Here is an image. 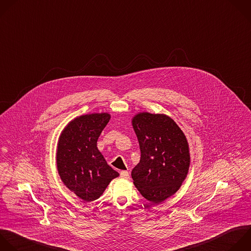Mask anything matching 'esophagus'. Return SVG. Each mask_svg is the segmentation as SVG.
<instances>
[{
	"label": "esophagus",
	"mask_w": 251,
	"mask_h": 251,
	"mask_svg": "<svg viewBox=\"0 0 251 251\" xmlns=\"http://www.w3.org/2000/svg\"><path fill=\"white\" fill-rule=\"evenodd\" d=\"M120 176L122 177V178H125V179H128L130 176H129V173L127 172V171H122L121 173H120Z\"/></svg>",
	"instance_id": "esophagus-1"
}]
</instances>
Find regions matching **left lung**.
<instances>
[{
	"instance_id": "8db88e82",
	"label": "left lung",
	"mask_w": 251,
	"mask_h": 251,
	"mask_svg": "<svg viewBox=\"0 0 251 251\" xmlns=\"http://www.w3.org/2000/svg\"><path fill=\"white\" fill-rule=\"evenodd\" d=\"M141 158L132 171L139 192L158 204L173 196L185 180L190 166L189 145L176 121L162 113L139 112L132 118Z\"/></svg>"
}]
</instances>
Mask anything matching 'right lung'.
Returning a JSON list of instances; mask_svg holds the SVG:
<instances>
[{"label": "right lung", "mask_w": 251, "mask_h": 251, "mask_svg": "<svg viewBox=\"0 0 251 251\" xmlns=\"http://www.w3.org/2000/svg\"><path fill=\"white\" fill-rule=\"evenodd\" d=\"M107 112L80 115L62 130L56 151L57 171L64 185L83 202L99 199L119 174L98 149V140L110 120Z\"/></svg>", "instance_id": "add662e5"}]
</instances>
